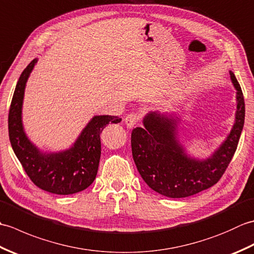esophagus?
Returning a JSON list of instances; mask_svg holds the SVG:
<instances>
[{
	"instance_id": "1",
	"label": "esophagus",
	"mask_w": 254,
	"mask_h": 254,
	"mask_svg": "<svg viewBox=\"0 0 254 254\" xmlns=\"http://www.w3.org/2000/svg\"><path fill=\"white\" fill-rule=\"evenodd\" d=\"M138 120H139V118L137 115H135V113H130V115H127L126 117V119H124V122H126L127 127L132 128L136 126Z\"/></svg>"
}]
</instances>
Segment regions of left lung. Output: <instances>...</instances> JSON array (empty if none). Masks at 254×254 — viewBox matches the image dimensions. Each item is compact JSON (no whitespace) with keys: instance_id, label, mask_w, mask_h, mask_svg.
Segmentation results:
<instances>
[{"instance_id":"obj_1","label":"left lung","mask_w":254,"mask_h":254,"mask_svg":"<svg viewBox=\"0 0 254 254\" xmlns=\"http://www.w3.org/2000/svg\"><path fill=\"white\" fill-rule=\"evenodd\" d=\"M237 90L235 123L225 141L206 159L188 156L178 137L174 115L149 112L144 127L132 131L131 146L134 163L147 186L161 195L179 198L194 195L213 187L227 169L238 146L245 124V99L235 74L229 72Z\"/></svg>"}]
</instances>
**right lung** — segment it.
<instances>
[{
  "label": "right lung",
  "mask_w": 254,
  "mask_h": 254,
  "mask_svg": "<svg viewBox=\"0 0 254 254\" xmlns=\"http://www.w3.org/2000/svg\"><path fill=\"white\" fill-rule=\"evenodd\" d=\"M38 59H34L21 73L10 102V145L27 176L38 188L60 195L77 193L87 189L97 176L101 154L100 133L107 124L121 122V118L95 116L84 127L73 146L58 153H42L27 137L21 121L26 83Z\"/></svg>",
  "instance_id": "1"
}]
</instances>
